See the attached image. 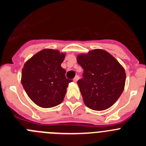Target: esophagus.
Wrapping results in <instances>:
<instances>
[{
    "mask_svg": "<svg viewBox=\"0 0 146 146\" xmlns=\"http://www.w3.org/2000/svg\"><path fill=\"white\" fill-rule=\"evenodd\" d=\"M78 80H79V76H76V77L74 78V80H73V81H74V82H77Z\"/></svg>",
    "mask_w": 146,
    "mask_h": 146,
    "instance_id": "1",
    "label": "esophagus"
}]
</instances>
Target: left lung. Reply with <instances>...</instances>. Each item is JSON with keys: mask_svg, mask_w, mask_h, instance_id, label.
I'll return each instance as SVG.
<instances>
[{"mask_svg": "<svg viewBox=\"0 0 146 146\" xmlns=\"http://www.w3.org/2000/svg\"><path fill=\"white\" fill-rule=\"evenodd\" d=\"M84 70L79 86L85 104L97 111L104 110L118 99L124 89L126 72L119 62L106 50L95 49L77 56Z\"/></svg>", "mask_w": 146, "mask_h": 146, "instance_id": "8db88e82", "label": "left lung"}]
</instances>
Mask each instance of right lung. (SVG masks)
Returning a JSON list of instances; mask_svg holds the SVG:
<instances>
[{
	"mask_svg": "<svg viewBox=\"0 0 146 146\" xmlns=\"http://www.w3.org/2000/svg\"><path fill=\"white\" fill-rule=\"evenodd\" d=\"M66 53L44 49L28 59L22 69L21 83L29 98L43 108L57 106L64 101L72 80L60 66Z\"/></svg>",
	"mask_w": 146,
	"mask_h": 146,
	"instance_id": "add662e5",
	"label": "right lung"
}]
</instances>
